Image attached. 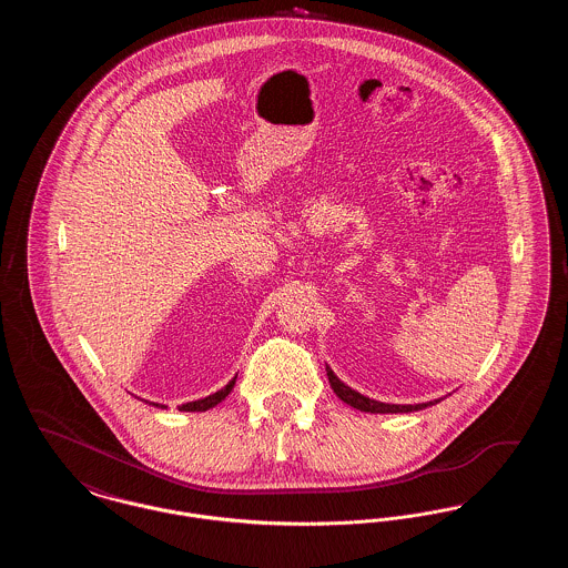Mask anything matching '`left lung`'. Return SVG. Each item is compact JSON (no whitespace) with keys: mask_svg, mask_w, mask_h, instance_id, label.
<instances>
[{"mask_svg":"<svg viewBox=\"0 0 568 568\" xmlns=\"http://www.w3.org/2000/svg\"><path fill=\"white\" fill-rule=\"evenodd\" d=\"M325 371H327V378H329V385H332L334 394H336L343 403H347V405L353 406V408H359V410H364V413H410V410H422V408H426V406H433L443 400V398H440V400H430V403H422V405H387V403H378V400L362 396L359 392H355L349 385H345L341 378L334 375L332 368L325 366Z\"/></svg>","mask_w":568,"mask_h":568,"instance_id":"obj_1","label":"left lung"}]
</instances>
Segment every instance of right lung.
Wrapping results in <instances>:
<instances>
[{
  "label": "right lung",
  "mask_w": 568,
  "mask_h": 568,
  "mask_svg": "<svg viewBox=\"0 0 568 568\" xmlns=\"http://www.w3.org/2000/svg\"><path fill=\"white\" fill-rule=\"evenodd\" d=\"M234 383H236V377L232 378L223 389H219V392L211 394V396H206V398H200V400H193V403H187V405H181L179 406V410H209V408H213V406L219 405L221 400H225V396L234 389ZM144 403H146V400H144ZM149 405L165 408V406L158 405V403H149Z\"/></svg>",
  "instance_id": "right-lung-1"
}]
</instances>
